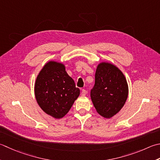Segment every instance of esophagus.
Listing matches in <instances>:
<instances>
[{"label":"esophagus","mask_w":160,"mask_h":160,"mask_svg":"<svg viewBox=\"0 0 160 160\" xmlns=\"http://www.w3.org/2000/svg\"><path fill=\"white\" fill-rule=\"evenodd\" d=\"M87 90L83 89H82V92H81V94H82V96H85L87 94Z\"/></svg>","instance_id":"esophagus-1"}]
</instances>
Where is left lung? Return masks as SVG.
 Returning <instances> with one entry per match:
<instances>
[{
  "instance_id": "8db88e82",
  "label": "left lung",
  "mask_w": 160,
  "mask_h": 160,
  "mask_svg": "<svg viewBox=\"0 0 160 160\" xmlns=\"http://www.w3.org/2000/svg\"><path fill=\"white\" fill-rule=\"evenodd\" d=\"M128 95V86L123 73L114 65L102 62L95 73L91 98L99 114L111 118L123 108Z\"/></svg>"
}]
</instances>
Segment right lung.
<instances>
[{"instance_id":"add662e5","label":"right lung","mask_w":160,"mask_h":160,"mask_svg":"<svg viewBox=\"0 0 160 160\" xmlns=\"http://www.w3.org/2000/svg\"><path fill=\"white\" fill-rule=\"evenodd\" d=\"M34 93L43 111L55 118H60L70 110L80 95V89L66 72L63 64L49 62L37 78Z\"/></svg>"}]
</instances>
